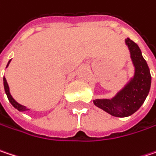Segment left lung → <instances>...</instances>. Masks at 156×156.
<instances>
[{
	"mask_svg": "<svg viewBox=\"0 0 156 156\" xmlns=\"http://www.w3.org/2000/svg\"><path fill=\"white\" fill-rule=\"evenodd\" d=\"M132 62L135 66V75L129 83L112 99L94 100V105L115 117H128L136 112L144 104L150 87L151 74L148 65L142 56L138 45L129 38L125 40Z\"/></svg>",
	"mask_w": 156,
	"mask_h": 156,
	"instance_id": "1",
	"label": "left lung"
}]
</instances>
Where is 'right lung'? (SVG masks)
Wrapping results in <instances>:
<instances>
[{
  "label": "right lung",
  "mask_w": 156,
  "mask_h": 156,
  "mask_svg": "<svg viewBox=\"0 0 156 156\" xmlns=\"http://www.w3.org/2000/svg\"><path fill=\"white\" fill-rule=\"evenodd\" d=\"M10 61H11V60H10ZM10 61L8 62L7 67L9 66V62H10ZM3 85H4V90H5L6 94H7V97H8V99H9V103H10L13 106L15 107L18 111H20V112H25V111H27V110H28L27 108H26L25 106H23V105H20L19 103H17V102L13 99V97L11 96V94H10V93H9V88L7 80H6V78H3Z\"/></svg>",
  "instance_id": "add662e5"
}]
</instances>
